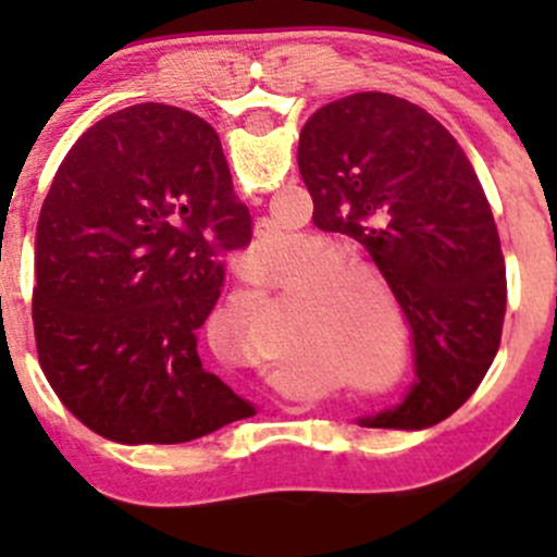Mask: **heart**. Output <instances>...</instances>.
I'll return each instance as SVG.
<instances>
[{
  "label": "heart",
  "mask_w": 557,
  "mask_h": 557,
  "mask_svg": "<svg viewBox=\"0 0 557 557\" xmlns=\"http://www.w3.org/2000/svg\"><path fill=\"white\" fill-rule=\"evenodd\" d=\"M285 237H288V232H274L277 243H285ZM274 245H269V250ZM347 323H350V329H347V350H350L356 367L367 374L383 369L387 352H391V336H387L385 325L377 318H367L361 312H352Z\"/></svg>",
  "instance_id": "heart-1"
}]
</instances>
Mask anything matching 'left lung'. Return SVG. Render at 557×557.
<instances>
[{"label": "left lung", "mask_w": 557, "mask_h": 557, "mask_svg": "<svg viewBox=\"0 0 557 557\" xmlns=\"http://www.w3.org/2000/svg\"><path fill=\"white\" fill-rule=\"evenodd\" d=\"M299 172L323 232L356 239L412 334L414 383L361 425L423 429L476 391L502 345L507 269L480 180L423 107L380 91L320 107Z\"/></svg>", "instance_id": "1"}]
</instances>
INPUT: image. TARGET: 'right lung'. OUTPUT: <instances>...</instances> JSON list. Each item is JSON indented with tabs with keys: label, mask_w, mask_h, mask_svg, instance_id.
<instances>
[{
	"label": "right lung",
	"mask_w": 557,
	"mask_h": 557,
	"mask_svg": "<svg viewBox=\"0 0 557 557\" xmlns=\"http://www.w3.org/2000/svg\"><path fill=\"white\" fill-rule=\"evenodd\" d=\"M215 128L170 104L94 123L37 223L39 367L83 425L121 445H180L256 414L199 358L221 256L250 243Z\"/></svg>",
	"instance_id": "add662e5"
}]
</instances>
